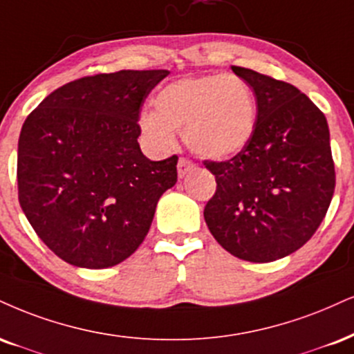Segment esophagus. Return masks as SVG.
<instances>
[{
    "label": "esophagus",
    "mask_w": 354,
    "mask_h": 354,
    "mask_svg": "<svg viewBox=\"0 0 354 354\" xmlns=\"http://www.w3.org/2000/svg\"><path fill=\"white\" fill-rule=\"evenodd\" d=\"M193 168H194L193 161L185 158V156H181V158L178 160V174H180V178L185 176V174H188Z\"/></svg>",
    "instance_id": "esophagus-1"
}]
</instances>
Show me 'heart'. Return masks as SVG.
<instances>
[{"instance_id":"heart-1","label":"heart","mask_w":354,"mask_h":354,"mask_svg":"<svg viewBox=\"0 0 354 354\" xmlns=\"http://www.w3.org/2000/svg\"><path fill=\"white\" fill-rule=\"evenodd\" d=\"M155 113L140 117V130L156 148L174 145V131L198 155L224 160L252 138L257 105L250 85L236 74L185 77L156 93Z\"/></svg>"}]
</instances>
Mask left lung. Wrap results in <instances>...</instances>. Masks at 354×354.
<instances>
[{
  "mask_svg": "<svg viewBox=\"0 0 354 354\" xmlns=\"http://www.w3.org/2000/svg\"><path fill=\"white\" fill-rule=\"evenodd\" d=\"M252 87L257 120L244 150L204 160L216 193L204 207L214 239L242 261L272 262L306 244L335 193L325 115L292 84L232 66Z\"/></svg>",
  "mask_w": 354,
  "mask_h": 354,
  "instance_id": "1",
  "label": "left lung"
}]
</instances>
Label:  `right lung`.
<instances>
[{
  "instance_id": "right-lung-1",
  "label": "right lung",
  "mask_w": 354,
  "mask_h": 354,
  "mask_svg": "<svg viewBox=\"0 0 354 354\" xmlns=\"http://www.w3.org/2000/svg\"><path fill=\"white\" fill-rule=\"evenodd\" d=\"M168 71L72 80L28 115L18 142V198L39 239L62 261L107 269L138 249L156 204L178 180V156L140 150V112Z\"/></svg>"
}]
</instances>
